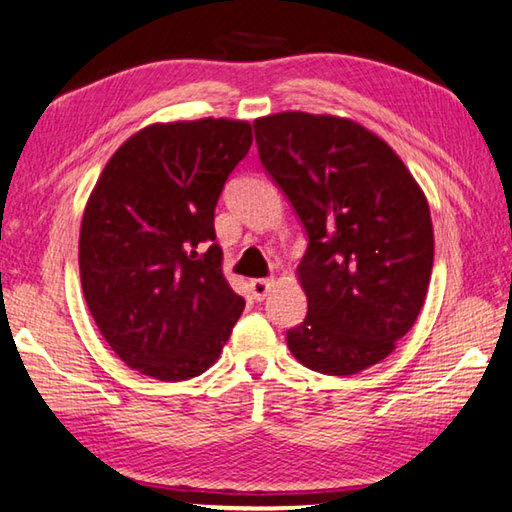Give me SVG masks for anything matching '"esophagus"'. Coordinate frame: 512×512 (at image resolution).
Instances as JSON below:
<instances>
[{
	"instance_id": "esophagus-1",
	"label": "esophagus",
	"mask_w": 512,
	"mask_h": 512,
	"mask_svg": "<svg viewBox=\"0 0 512 512\" xmlns=\"http://www.w3.org/2000/svg\"><path fill=\"white\" fill-rule=\"evenodd\" d=\"M273 280H264V277H257V280L250 282V291H253L255 300H264L268 296V291L273 289Z\"/></svg>"
}]
</instances>
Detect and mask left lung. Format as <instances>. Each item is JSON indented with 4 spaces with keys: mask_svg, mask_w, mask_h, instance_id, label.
<instances>
[{
    "mask_svg": "<svg viewBox=\"0 0 512 512\" xmlns=\"http://www.w3.org/2000/svg\"><path fill=\"white\" fill-rule=\"evenodd\" d=\"M253 126L259 160L309 237L296 271L309 309L287 332L289 350L323 375H357L395 350L427 298V196L357 121L291 110Z\"/></svg>",
    "mask_w": 512,
    "mask_h": 512,
    "instance_id": "1",
    "label": "left lung"
}]
</instances>
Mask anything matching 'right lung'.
<instances>
[{
    "label": "right lung",
    "mask_w": 512,
    "mask_h": 512,
    "mask_svg": "<svg viewBox=\"0 0 512 512\" xmlns=\"http://www.w3.org/2000/svg\"><path fill=\"white\" fill-rule=\"evenodd\" d=\"M250 144L239 119L151 124L101 171L81 221V287L128 368L185 381L230 339L246 302L223 277L214 207Z\"/></svg>",
    "instance_id": "right-lung-1"
}]
</instances>
